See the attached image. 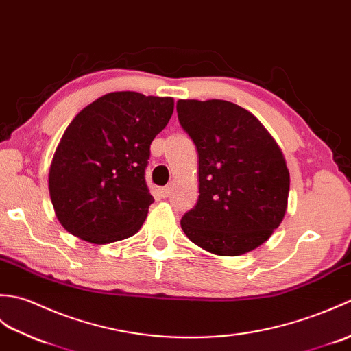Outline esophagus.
I'll return each instance as SVG.
<instances>
[{
    "label": "esophagus",
    "instance_id": "obj_1",
    "mask_svg": "<svg viewBox=\"0 0 351 351\" xmlns=\"http://www.w3.org/2000/svg\"><path fill=\"white\" fill-rule=\"evenodd\" d=\"M171 191H173V188H171V186H165V188H160L159 189L160 197L162 198H168L171 195Z\"/></svg>",
    "mask_w": 351,
    "mask_h": 351
}]
</instances>
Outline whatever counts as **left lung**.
<instances>
[{
  "label": "left lung",
  "mask_w": 351,
  "mask_h": 351,
  "mask_svg": "<svg viewBox=\"0 0 351 351\" xmlns=\"http://www.w3.org/2000/svg\"><path fill=\"white\" fill-rule=\"evenodd\" d=\"M177 112L199 159L198 201L182 230L216 255L254 251L287 212L290 173L281 149L255 115L227 100H178Z\"/></svg>",
  "instance_id": "1"
}]
</instances>
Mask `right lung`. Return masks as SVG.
Returning <instances> with one entry per match:
<instances>
[{
	"label": "right lung",
	"mask_w": 351,
	"mask_h": 351,
	"mask_svg": "<svg viewBox=\"0 0 351 351\" xmlns=\"http://www.w3.org/2000/svg\"><path fill=\"white\" fill-rule=\"evenodd\" d=\"M173 111V97L115 91L75 117L49 169L51 201L66 231L95 245L139 231L154 201L144 177L150 144Z\"/></svg>",
	"instance_id": "add662e5"
}]
</instances>
